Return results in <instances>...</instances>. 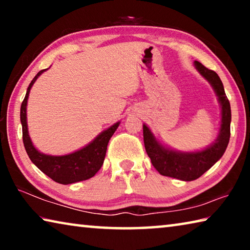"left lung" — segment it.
Here are the masks:
<instances>
[{
    "label": "left lung",
    "mask_w": 250,
    "mask_h": 250,
    "mask_svg": "<svg viewBox=\"0 0 250 250\" xmlns=\"http://www.w3.org/2000/svg\"><path fill=\"white\" fill-rule=\"evenodd\" d=\"M194 67L213 88L221 107V122L215 141L201 150L179 151L159 141L149 126L143 124L146 151L156 171L161 175L174 177L185 182L196 180L209 170L225 153L230 138V104L221 78L215 71L207 69L200 62H194Z\"/></svg>",
    "instance_id": "1"
}]
</instances>
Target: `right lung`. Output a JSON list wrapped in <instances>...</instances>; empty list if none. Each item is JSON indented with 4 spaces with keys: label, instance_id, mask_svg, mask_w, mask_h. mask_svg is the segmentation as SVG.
<instances>
[{
    "label": "right lung",
    "instance_id": "right-lung-1",
    "mask_svg": "<svg viewBox=\"0 0 250 250\" xmlns=\"http://www.w3.org/2000/svg\"><path fill=\"white\" fill-rule=\"evenodd\" d=\"M48 69L49 68L41 70L33 78L26 90V95H25L22 105H21V124H22L23 131V142L29 159L44 174L59 184H73L76 182L90 179L100 170L104 161L108 142L110 138L112 137V134L116 132L118 126H119L120 121L116 122V124L110 125L109 128L104 130L103 132H100L88 145L74 152H70L68 154H45L39 149H36L28 133L27 101L33 84L35 83L37 78L42 74Z\"/></svg>",
    "mask_w": 250,
    "mask_h": 250
}]
</instances>
